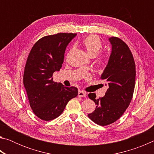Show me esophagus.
Returning a JSON list of instances; mask_svg holds the SVG:
<instances>
[{"instance_id":"esophagus-1","label":"esophagus","mask_w":154,"mask_h":154,"mask_svg":"<svg viewBox=\"0 0 154 154\" xmlns=\"http://www.w3.org/2000/svg\"><path fill=\"white\" fill-rule=\"evenodd\" d=\"M78 96H79V97H86L87 96V94L83 90H79V92H78Z\"/></svg>"}]
</instances>
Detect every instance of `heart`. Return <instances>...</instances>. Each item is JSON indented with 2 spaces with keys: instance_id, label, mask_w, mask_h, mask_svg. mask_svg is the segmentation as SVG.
I'll return each instance as SVG.
<instances>
[{
  "instance_id": "b5f03b06",
  "label": "heart",
  "mask_w": 154,
  "mask_h": 154,
  "mask_svg": "<svg viewBox=\"0 0 154 154\" xmlns=\"http://www.w3.org/2000/svg\"><path fill=\"white\" fill-rule=\"evenodd\" d=\"M83 45L88 55L91 57L96 56L103 48V44L100 38L95 35H90L85 37L83 41ZM97 63L99 66H103L105 63V58L102 56L99 57Z\"/></svg>"
}]
</instances>
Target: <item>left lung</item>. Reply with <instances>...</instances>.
Masks as SVG:
<instances>
[{"instance_id": "obj_1", "label": "left lung", "mask_w": 154, "mask_h": 154, "mask_svg": "<svg viewBox=\"0 0 154 154\" xmlns=\"http://www.w3.org/2000/svg\"><path fill=\"white\" fill-rule=\"evenodd\" d=\"M109 40L112 45L111 53L100 77L107 82L109 88L102 98L96 99L95 93L88 94L96 106L94 111L88 116L100 126L113 123L124 114L133 96L136 77L134 58L128 46L118 37L112 36Z\"/></svg>"}]
</instances>
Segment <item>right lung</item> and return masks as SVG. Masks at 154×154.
<instances>
[{
  "label": "right lung",
  "instance_id": "obj_1",
  "mask_svg": "<svg viewBox=\"0 0 154 154\" xmlns=\"http://www.w3.org/2000/svg\"><path fill=\"white\" fill-rule=\"evenodd\" d=\"M77 34L58 33L36 41L26 63L23 82L33 113L42 120L58 118L71 99L78 95L76 87H64L53 81L54 72L63 64L67 45Z\"/></svg>",
  "mask_w": 154,
  "mask_h": 154
}]
</instances>
